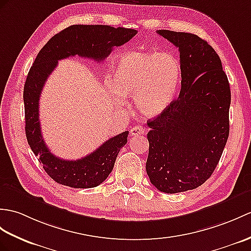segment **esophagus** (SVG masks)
<instances>
[{
  "label": "esophagus",
  "instance_id": "esophagus-1",
  "mask_svg": "<svg viewBox=\"0 0 251 251\" xmlns=\"http://www.w3.org/2000/svg\"><path fill=\"white\" fill-rule=\"evenodd\" d=\"M145 127L143 126H133L131 129H130V135L131 136H141V135H144L145 133Z\"/></svg>",
  "mask_w": 251,
  "mask_h": 251
}]
</instances>
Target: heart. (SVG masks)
Returning a JSON list of instances; mask_svg holds the SVG:
<instances>
[{"label": "heart", "instance_id": "heart-1", "mask_svg": "<svg viewBox=\"0 0 251 251\" xmlns=\"http://www.w3.org/2000/svg\"><path fill=\"white\" fill-rule=\"evenodd\" d=\"M180 81V65L169 52H128L113 69L109 89L119 102L133 97L138 111L147 116L161 113L170 106Z\"/></svg>", "mask_w": 251, "mask_h": 251}]
</instances>
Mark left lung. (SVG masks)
I'll use <instances>...</instances> for the list:
<instances>
[{
	"mask_svg": "<svg viewBox=\"0 0 251 251\" xmlns=\"http://www.w3.org/2000/svg\"><path fill=\"white\" fill-rule=\"evenodd\" d=\"M177 47L180 92L165 111L148 121L147 173L159 191L199 187L217 167L229 137L230 84L212 46L195 34L158 30Z\"/></svg>",
	"mask_w": 251,
	"mask_h": 251,
	"instance_id": "obj_1",
	"label": "left lung"
}]
</instances>
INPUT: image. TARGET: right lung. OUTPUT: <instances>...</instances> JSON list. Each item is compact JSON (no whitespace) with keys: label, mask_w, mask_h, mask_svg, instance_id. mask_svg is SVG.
<instances>
[{"label":"right lung","mask_w":251,"mask_h":251,"mask_svg":"<svg viewBox=\"0 0 251 251\" xmlns=\"http://www.w3.org/2000/svg\"><path fill=\"white\" fill-rule=\"evenodd\" d=\"M136 34L137 31L132 28L75 25L55 34L35 59L23 90L25 135L46 173L56 183L73 188H92L100 185L111 173L119 152L127 143L128 131L110 138L81 159L65 160L56 157L46 145L40 130L39 97L46 80L57 66V61L79 55L101 62L114 47L124 45Z\"/></svg>","instance_id":"1"}]
</instances>
